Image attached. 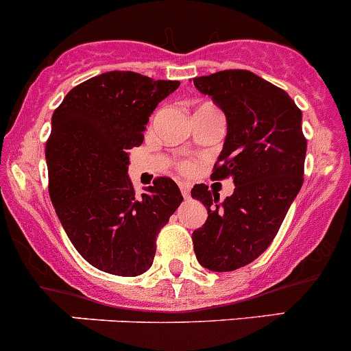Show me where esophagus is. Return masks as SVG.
I'll return each instance as SVG.
<instances>
[{
    "label": "esophagus",
    "instance_id": "obj_1",
    "mask_svg": "<svg viewBox=\"0 0 351 351\" xmlns=\"http://www.w3.org/2000/svg\"><path fill=\"white\" fill-rule=\"evenodd\" d=\"M181 193H182V196H184L186 199L189 198V188L188 186H184V184H181Z\"/></svg>",
    "mask_w": 351,
    "mask_h": 351
}]
</instances>
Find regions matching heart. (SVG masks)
I'll use <instances>...</instances> for the list:
<instances>
[{
  "label": "heart",
  "instance_id": "obj_1",
  "mask_svg": "<svg viewBox=\"0 0 351 351\" xmlns=\"http://www.w3.org/2000/svg\"><path fill=\"white\" fill-rule=\"evenodd\" d=\"M193 170H195V165H193L191 162H184V163H182V165H181V172H182V173H191Z\"/></svg>",
  "mask_w": 351,
  "mask_h": 351
}]
</instances>
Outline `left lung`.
<instances>
[{"label":"left lung","instance_id":"8db88e82","mask_svg":"<svg viewBox=\"0 0 351 351\" xmlns=\"http://www.w3.org/2000/svg\"><path fill=\"white\" fill-rule=\"evenodd\" d=\"M193 82L228 120L212 179L231 178L236 186L223 202L205 184L191 189L208 212L193 232V245L205 269L231 272L269 248L302 188V112L288 93L250 70H222Z\"/></svg>","mask_w":351,"mask_h":351}]
</instances>
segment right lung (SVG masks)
Listing matches in <instances>:
<instances>
[{"label": "right lung", "instance_id": "right-lung-1", "mask_svg": "<svg viewBox=\"0 0 351 351\" xmlns=\"http://www.w3.org/2000/svg\"><path fill=\"white\" fill-rule=\"evenodd\" d=\"M179 84L113 70L75 86L53 113L49 196L72 245L103 272H146L160 229L181 205L172 179L136 195L128 173L129 149L141 145L149 115Z\"/></svg>", "mask_w": 351, "mask_h": 351}]
</instances>
